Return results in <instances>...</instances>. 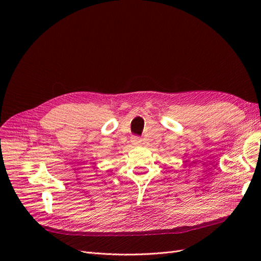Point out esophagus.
<instances>
[{
    "label": "esophagus",
    "instance_id": "1",
    "mask_svg": "<svg viewBox=\"0 0 261 261\" xmlns=\"http://www.w3.org/2000/svg\"><path fill=\"white\" fill-rule=\"evenodd\" d=\"M132 143L133 145H136V146H139L143 144V139H141L140 137H137V136H134L132 137Z\"/></svg>",
    "mask_w": 261,
    "mask_h": 261
}]
</instances>
